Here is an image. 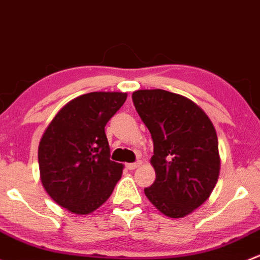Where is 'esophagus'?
Masks as SVG:
<instances>
[{
    "instance_id": "1",
    "label": "esophagus",
    "mask_w": 260,
    "mask_h": 260,
    "mask_svg": "<svg viewBox=\"0 0 260 260\" xmlns=\"http://www.w3.org/2000/svg\"><path fill=\"white\" fill-rule=\"evenodd\" d=\"M138 166H139V162H136V163H127V165H125V168L129 169V171H133V169L137 168Z\"/></svg>"
}]
</instances>
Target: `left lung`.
I'll use <instances>...</instances> for the list:
<instances>
[{
	"mask_svg": "<svg viewBox=\"0 0 260 260\" xmlns=\"http://www.w3.org/2000/svg\"><path fill=\"white\" fill-rule=\"evenodd\" d=\"M132 100L154 148L155 180L144 193L167 217H184L209 198L219 177L214 125L203 109L180 94L141 89Z\"/></svg>",
	"mask_w": 260,
	"mask_h": 260,
	"instance_id": "1",
	"label": "left lung"
}]
</instances>
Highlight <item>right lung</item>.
<instances>
[{
  "instance_id": "obj_1",
  "label": "right lung",
  "mask_w": 260,
  "mask_h": 260,
  "mask_svg": "<svg viewBox=\"0 0 260 260\" xmlns=\"http://www.w3.org/2000/svg\"><path fill=\"white\" fill-rule=\"evenodd\" d=\"M127 100L122 92H91L68 102L38 146L43 188L75 214L94 212L109 198L123 165L109 159L105 127Z\"/></svg>"
}]
</instances>
